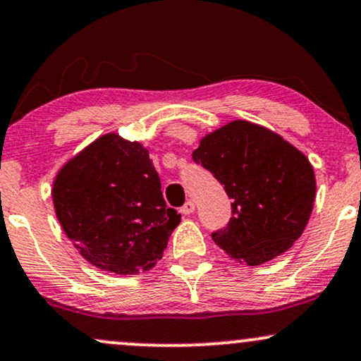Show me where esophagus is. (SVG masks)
<instances>
[{
  "label": "esophagus",
  "mask_w": 361,
  "mask_h": 361,
  "mask_svg": "<svg viewBox=\"0 0 361 361\" xmlns=\"http://www.w3.org/2000/svg\"><path fill=\"white\" fill-rule=\"evenodd\" d=\"M193 210H195V204H193L192 200H188L183 207H181L180 212L183 214V215H190V214H193Z\"/></svg>",
  "instance_id": "34e87169"
}]
</instances>
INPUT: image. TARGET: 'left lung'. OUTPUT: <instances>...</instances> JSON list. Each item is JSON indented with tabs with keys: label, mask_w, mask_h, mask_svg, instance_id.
<instances>
[{
	"label": "left lung",
	"mask_w": 361,
	"mask_h": 361,
	"mask_svg": "<svg viewBox=\"0 0 361 361\" xmlns=\"http://www.w3.org/2000/svg\"><path fill=\"white\" fill-rule=\"evenodd\" d=\"M193 161L233 198L229 224L212 233L231 258L258 267L283 255L304 233L316 200V175L304 152L276 132L233 120L202 137Z\"/></svg>",
	"instance_id": "1"
}]
</instances>
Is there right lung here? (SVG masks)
Masks as SVG:
<instances>
[{
	"label": "right lung",
	"mask_w": 361,
	"mask_h": 361,
	"mask_svg": "<svg viewBox=\"0 0 361 361\" xmlns=\"http://www.w3.org/2000/svg\"><path fill=\"white\" fill-rule=\"evenodd\" d=\"M52 200L82 258L117 275L151 270L181 219L166 207L147 149L115 132L93 140L59 169Z\"/></svg>",
	"instance_id": "add662e5"
}]
</instances>
